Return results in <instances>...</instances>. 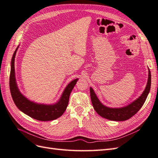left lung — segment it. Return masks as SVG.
Masks as SVG:
<instances>
[{"label": "left lung", "instance_id": "1", "mask_svg": "<svg viewBox=\"0 0 158 158\" xmlns=\"http://www.w3.org/2000/svg\"><path fill=\"white\" fill-rule=\"evenodd\" d=\"M148 72H149V74H148V83L144 92L135 102L124 107L109 108L104 106L99 102L94 89L90 88V97L95 111L100 116L105 118L116 121H126L135 115L144 105L148 95L150 92L151 86V73L150 70Z\"/></svg>", "mask_w": 158, "mask_h": 158}]
</instances>
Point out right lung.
<instances>
[{
  "label": "right lung",
  "mask_w": 158,
  "mask_h": 158,
  "mask_svg": "<svg viewBox=\"0 0 158 158\" xmlns=\"http://www.w3.org/2000/svg\"><path fill=\"white\" fill-rule=\"evenodd\" d=\"M16 49L11 61V69L10 75V89L13 101L17 107L23 113L31 118L41 121H49L55 120L60 117L64 113L68 106L70 94L78 79H75L66 86L59 101L54 105L37 104L30 102L20 92L16 82L15 73H14V59L16 53Z\"/></svg>",
  "instance_id": "obj_1"
}]
</instances>
